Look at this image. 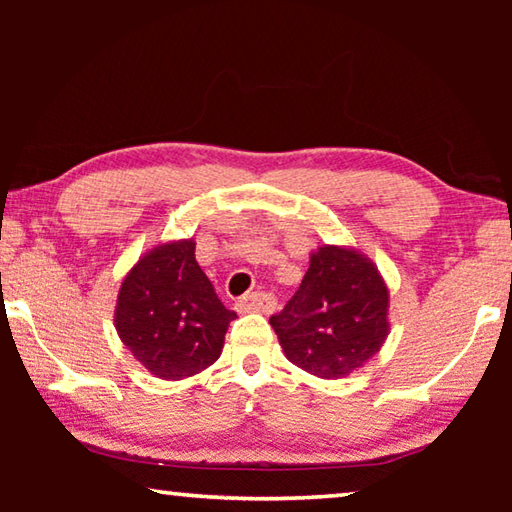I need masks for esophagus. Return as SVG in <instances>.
<instances>
[{
    "label": "esophagus",
    "mask_w": 512,
    "mask_h": 512,
    "mask_svg": "<svg viewBox=\"0 0 512 512\" xmlns=\"http://www.w3.org/2000/svg\"><path fill=\"white\" fill-rule=\"evenodd\" d=\"M275 296L273 293H264V291H255L248 293V296L239 298L237 307L239 311H262V314H268V311L275 309Z\"/></svg>",
    "instance_id": "esophagus-1"
}]
</instances>
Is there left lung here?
I'll list each match as a JSON object with an SVG mask.
<instances>
[{"mask_svg": "<svg viewBox=\"0 0 512 512\" xmlns=\"http://www.w3.org/2000/svg\"><path fill=\"white\" fill-rule=\"evenodd\" d=\"M388 298L384 277L368 255L323 244L311 250L300 289L271 316V327L293 366L320 379H341L386 343Z\"/></svg>", "mask_w": 512, "mask_h": 512, "instance_id": "obj_1", "label": "left lung"}]
</instances>
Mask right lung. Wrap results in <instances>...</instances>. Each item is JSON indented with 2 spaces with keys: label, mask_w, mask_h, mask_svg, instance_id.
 <instances>
[{
  "label": "right lung",
  "mask_w": 512,
  "mask_h": 512,
  "mask_svg": "<svg viewBox=\"0 0 512 512\" xmlns=\"http://www.w3.org/2000/svg\"><path fill=\"white\" fill-rule=\"evenodd\" d=\"M194 253V239L153 246L124 275L117 293L121 343L164 381L210 368L221 357L230 320L237 318L223 307Z\"/></svg>",
  "instance_id": "1"
}]
</instances>
